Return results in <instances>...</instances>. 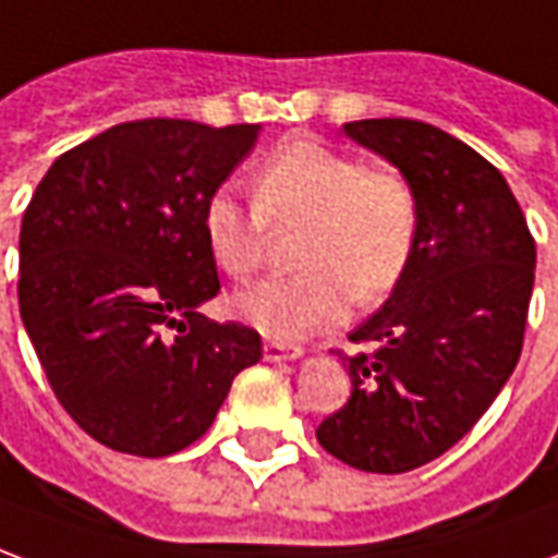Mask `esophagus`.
<instances>
[{"instance_id":"obj_1","label":"esophagus","mask_w":558,"mask_h":558,"mask_svg":"<svg viewBox=\"0 0 558 558\" xmlns=\"http://www.w3.org/2000/svg\"><path fill=\"white\" fill-rule=\"evenodd\" d=\"M303 349L294 342H282V339H264V357L267 361H298Z\"/></svg>"}]
</instances>
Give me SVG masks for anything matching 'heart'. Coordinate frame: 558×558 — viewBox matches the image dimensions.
Returning <instances> with one entry per match:
<instances>
[{"mask_svg":"<svg viewBox=\"0 0 558 558\" xmlns=\"http://www.w3.org/2000/svg\"><path fill=\"white\" fill-rule=\"evenodd\" d=\"M252 207L231 189L204 204L213 264L236 282L260 270L270 234L298 231V276L267 279L234 298V315L276 339L339 324L357 303H378L409 272L421 236V195L409 173L366 165L318 137H291L248 180Z\"/></svg>","mask_w":558,"mask_h":558,"instance_id":"obj_1","label":"heart"}]
</instances>
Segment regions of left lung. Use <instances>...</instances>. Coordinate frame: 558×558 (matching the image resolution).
<instances>
[{
    "label": "left lung",
    "instance_id": "1",
    "mask_svg": "<svg viewBox=\"0 0 558 558\" xmlns=\"http://www.w3.org/2000/svg\"><path fill=\"white\" fill-rule=\"evenodd\" d=\"M409 173L421 236L409 272L349 336V402L315 436L363 472L399 475L453 448L520 361L535 286V236L496 165L421 120L342 125Z\"/></svg>",
    "mask_w": 558,
    "mask_h": 558
}]
</instances>
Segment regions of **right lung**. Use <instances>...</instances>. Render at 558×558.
<instances>
[{"mask_svg": "<svg viewBox=\"0 0 558 558\" xmlns=\"http://www.w3.org/2000/svg\"><path fill=\"white\" fill-rule=\"evenodd\" d=\"M258 125L120 122L62 153L20 225L23 327L59 405L86 436L168 457L204 436L236 373L260 361L219 294L201 213Z\"/></svg>", "mask_w": 558, "mask_h": 558, "instance_id": "add662e5", "label": "right lung"}]
</instances>
